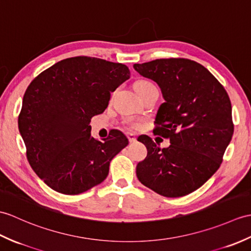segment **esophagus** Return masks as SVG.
<instances>
[{
	"instance_id": "esophagus-1",
	"label": "esophagus",
	"mask_w": 251,
	"mask_h": 251,
	"mask_svg": "<svg viewBox=\"0 0 251 251\" xmlns=\"http://www.w3.org/2000/svg\"><path fill=\"white\" fill-rule=\"evenodd\" d=\"M127 138H128V140H129V142H130V143H135V142L137 141V138H136V136H135V135H132V133H128V135H127Z\"/></svg>"
}]
</instances>
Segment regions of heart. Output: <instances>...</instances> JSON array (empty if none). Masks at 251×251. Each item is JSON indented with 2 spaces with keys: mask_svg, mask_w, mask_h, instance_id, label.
Listing matches in <instances>:
<instances>
[{
  "mask_svg": "<svg viewBox=\"0 0 251 251\" xmlns=\"http://www.w3.org/2000/svg\"><path fill=\"white\" fill-rule=\"evenodd\" d=\"M135 89H136L138 94H143V93L148 92L150 90L156 89V86H155V84L153 82H151V81L142 79V80H138L137 82L135 83ZM127 123L129 124L130 126H132V127H138L139 126L138 122H136L135 120H131V119L127 120Z\"/></svg>",
  "mask_w": 251,
  "mask_h": 251,
  "instance_id": "heart-1",
  "label": "heart"
}]
</instances>
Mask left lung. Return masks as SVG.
I'll use <instances>...</instances> for the list:
<instances>
[{"instance_id": "obj_1", "label": "left lung", "mask_w": 251, "mask_h": 251, "mask_svg": "<svg viewBox=\"0 0 251 251\" xmlns=\"http://www.w3.org/2000/svg\"><path fill=\"white\" fill-rule=\"evenodd\" d=\"M133 68L159 85L165 102L154 133L171 143L160 149L148 136L138 138L148 150L137 165L138 179L164 197L188 195L218 170L232 139L228 93L204 66L188 59H159Z\"/></svg>"}]
</instances>
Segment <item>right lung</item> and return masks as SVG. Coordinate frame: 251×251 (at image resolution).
<instances>
[{
  "instance_id": "add662e5",
  "label": "right lung",
  "mask_w": 251,
  "mask_h": 251,
  "mask_svg": "<svg viewBox=\"0 0 251 251\" xmlns=\"http://www.w3.org/2000/svg\"><path fill=\"white\" fill-rule=\"evenodd\" d=\"M129 77L124 64L75 56L55 63L27 86L18 127L28 162L50 188L79 195L108 176L110 161L128 139L114 130L98 141L91 137L90 122Z\"/></svg>"
}]
</instances>
